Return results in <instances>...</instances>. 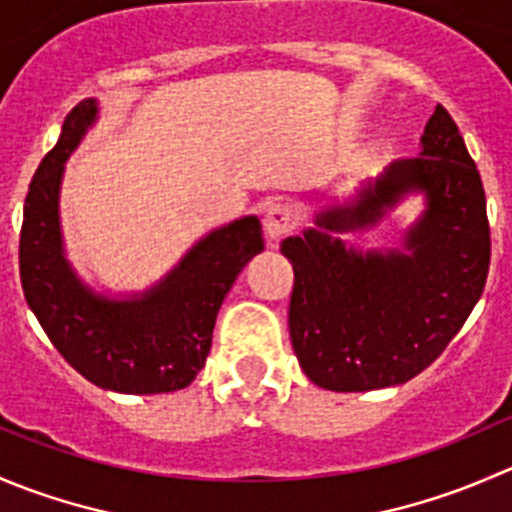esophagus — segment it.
Masks as SVG:
<instances>
[{
	"label": "esophagus",
	"mask_w": 512,
	"mask_h": 512,
	"mask_svg": "<svg viewBox=\"0 0 512 512\" xmlns=\"http://www.w3.org/2000/svg\"><path fill=\"white\" fill-rule=\"evenodd\" d=\"M294 225H297V218H294V210L287 203H272L265 210V232L270 240L277 242L289 230H294Z\"/></svg>",
	"instance_id": "1"
}]
</instances>
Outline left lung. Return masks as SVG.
Instances as JSON below:
<instances>
[{
	"instance_id": "obj_1",
	"label": "left lung",
	"mask_w": 512,
	"mask_h": 512,
	"mask_svg": "<svg viewBox=\"0 0 512 512\" xmlns=\"http://www.w3.org/2000/svg\"><path fill=\"white\" fill-rule=\"evenodd\" d=\"M424 208L399 248L341 240L375 226L406 197ZM294 267L289 339L312 384L329 391L399 386L441 356L483 294L490 227L483 183L458 126L438 103L421 153L364 178L314 227L282 240Z\"/></svg>"
}]
</instances>
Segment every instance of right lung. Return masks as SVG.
<instances>
[{
	"mask_svg": "<svg viewBox=\"0 0 512 512\" xmlns=\"http://www.w3.org/2000/svg\"><path fill=\"white\" fill-rule=\"evenodd\" d=\"M96 121V98L71 108L29 185L19 237L24 297L51 344L91 384L118 394L185 389L208 359L225 294L265 250L262 225L245 215L215 227L143 292H98L66 257L59 215L66 160Z\"/></svg>",
	"mask_w": 512,
	"mask_h": 512,
	"instance_id": "obj_1",
	"label": "right lung"
}]
</instances>
